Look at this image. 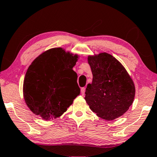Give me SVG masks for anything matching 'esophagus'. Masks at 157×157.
Listing matches in <instances>:
<instances>
[{"mask_svg": "<svg viewBox=\"0 0 157 157\" xmlns=\"http://www.w3.org/2000/svg\"><path fill=\"white\" fill-rule=\"evenodd\" d=\"M85 87H82L81 88V94L84 95L85 94Z\"/></svg>", "mask_w": 157, "mask_h": 157, "instance_id": "1", "label": "esophagus"}]
</instances>
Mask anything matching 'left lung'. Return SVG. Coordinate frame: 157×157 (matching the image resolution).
Wrapping results in <instances>:
<instances>
[{"mask_svg":"<svg viewBox=\"0 0 157 157\" xmlns=\"http://www.w3.org/2000/svg\"><path fill=\"white\" fill-rule=\"evenodd\" d=\"M93 75L88 84L85 100L97 115L110 121L122 116L134 101L135 87L122 64L111 55L103 52L88 57Z\"/></svg>","mask_w":157,"mask_h":157,"instance_id":"left-lung-1","label":"left lung"}]
</instances>
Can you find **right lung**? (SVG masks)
<instances>
[{
  "instance_id": "add662e5",
  "label": "right lung",
  "mask_w": 157,
  "mask_h": 157,
  "mask_svg": "<svg viewBox=\"0 0 157 157\" xmlns=\"http://www.w3.org/2000/svg\"><path fill=\"white\" fill-rule=\"evenodd\" d=\"M77 58L62 48H54L39 56L29 66L23 95L35 114L44 120L58 117L80 94L78 75L72 70Z\"/></svg>"
}]
</instances>
